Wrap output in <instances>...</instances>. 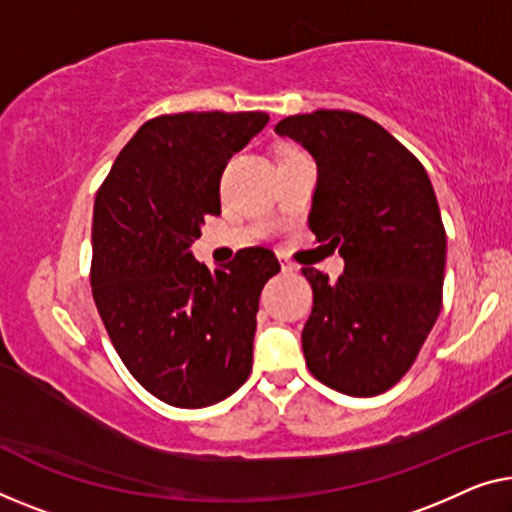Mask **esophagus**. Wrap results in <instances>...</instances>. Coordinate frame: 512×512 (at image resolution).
Returning <instances> with one entry per match:
<instances>
[{
	"label": "esophagus",
	"mask_w": 512,
	"mask_h": 512,
	"mask_svg": "<svg viewBox=\"0 0 512 512\" xmlns=\"http://www.w3.org/2000/svg\"><path fill=\"white\" fill-rule=\"evenodd\" d=\"M280 266H282V273H292V271H296V264L289 262V259L282 257V255H280Z\"/></svg>",
	"instance_id": "1"
}]
</instances>
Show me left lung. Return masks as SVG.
Listing matches in <instances>:
<instances>
[{"label": "left lung", "mask_w": 512, "mask_h": 512, "mask_svg": "<svg viewBox=\"0 0 512 512\" xmlns=\"http://www.w3.org/2000/svg\"><path fill=\"white\" fill-rule=\"evenodd\" d=\"M276 133L315 158L308 225L345 259L335 282L303 269L315 294L301 335L305 363L345 395L384 393L416 361L441 310L446 232L430 177L363 114H294Z\"/></svg>", "instance_id": "obj_1"}]
</instances>
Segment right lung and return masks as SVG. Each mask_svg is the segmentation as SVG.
<instances>
[{"label": "right lung", "mask_w": 512, "mask_h": 512, "mask_svg": "<svg viewBox=\"0 0 512 512\" xmlns=\"http://www.w3.org/2000/svg\"><path fill=\"white\" fill-rule=\"evenodd\" d=\"M266 112L163 114L140 126L94 202L91 292L114 349L151 395L202 409L253 370L259 294L280 264L246 248L209 269L190 253L220 213V177Z\"/></svg>", "instance_id": "1"}]
</instances>
